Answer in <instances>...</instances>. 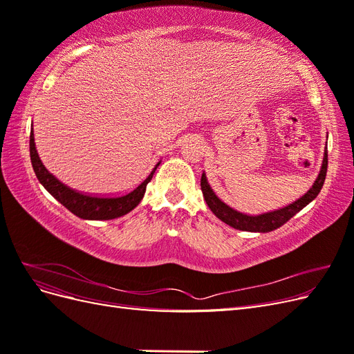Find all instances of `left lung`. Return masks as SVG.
I'll return each mask as SVG.
<instances>
[{
	"mask_svg": "<svg viewBox=\"0 0 354 354\" xmlns=\"http://www.w3.org/2000/svg\"><path fill=\"white\" fill-rule=\"evenodd\" d=\"M326 169H328V151L325 149V155H324V162L322 167H320L319 176L313 186L307 190V194H304L301 198L297 199L295 202L289 203V205L274 209L270 212H264L260 214V216H246V214H242L236 209L230 208L226 205L211 189L208 185V180L205 173H202L201 177V189L203 198H205L207 205L209 209L214 212V216L229 224L230 227L238 229V230H245V232H272L277 227H281L282 224H285L289 218H292L298 211H301L306 205H308L317 195L320 189H322L325 183V177H326Z\"/></svg>",
	"mask_w": 354,
	"mask_h": 354,
	"instance_id": "1",
	"label": "left lung"
}]
</instances>
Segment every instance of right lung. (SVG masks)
<instances>
[{
    "label": "right lung",
    "mask_w": 354,
    "mask_h": 354,
    "mask_svg": "<svg viewBox=\"0 0 354 354\" xmlns=\"http://www.w3.org/2000/svg\"><path fill=\"white\" fill-rule=\"evenodd\" d=\"M29 151H30V162L34 167L35 176L39 180V183L47 189L48 194L56 198L63 207H66L75 216L84 220H112L121 216H125L127 212L134 209L145 196L146 186L152 180L156 168L159 167L160 160L155 165L140 185L133 190L127 192L121 196H93L81 192L73 190L63 185L60 180L53 176L50 171L42 165L38 156L34 138V128L30 130V140H29Z\"/></svg>",
    "instance_id": "obj_1"
}]
</instances>
